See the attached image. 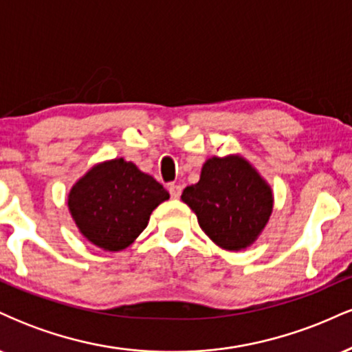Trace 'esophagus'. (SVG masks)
<instances>
[{
    "mask_svg": "<svg viewBox=\"0 0 352 352\" xmlns=\"http://www.w3.org/2000/svg\"><path fill=\"white\" fill-rule=\"evenodd\" d=\"M168 192H170L172 199H179L180 193H182V187L179 184H170L168 185Z\"/></svg>",
    "mask_w": 352,
    "mask_h": 352,
    "instance_id": "34e87169",
    "label": "esophagus"
}]
</instances>
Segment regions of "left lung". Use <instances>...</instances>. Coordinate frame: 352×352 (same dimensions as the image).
I'll return each mask as SVG.
<instances>
[{
    "instance_id": "8db88e82",
    "label": "left lung",
    "mask_w": 352,
    "mask_h": 352,
    "mask_svg": "<svg viewBox=\"0 0 352 352\" xmlns=\"http://www.w3.org/2000/svg\"><path fill=\"white\" fill-rule=\"evenodd\" d=\"M182 200L195 212L210 240L230 252L252 245L273 210L272 188L235 155L208 159L199 184L185 188Z\"/></svg>"
}]
</instances>
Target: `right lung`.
<instances>
[{
    "label": "right lung",
    "instance_id": "add662e5",
    "mask_svg": "<svg viewBox=\"0 0 352 352\" xmlns=\"http://www.w3.org/2000/svg\"><path fill=\"white\" fill-rule=\"evenodd\" d=\"M170 199L153 177L124 159L96 165L69 193L71 215L99 248L119 252L147 227L152 210Z\"/></svg>",
    "mask_w": 352,
    "mask_h": 352
}]
</instances>
